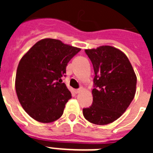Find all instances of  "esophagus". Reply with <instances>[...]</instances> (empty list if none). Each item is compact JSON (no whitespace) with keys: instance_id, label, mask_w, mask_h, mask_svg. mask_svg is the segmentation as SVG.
Wrapping results in <instances>:
<instances>
[{"instance_id":"34e87169","label":"esophagus","mask_w":153,"mask_h":153,"mask_svg":"<svg viewBox=\"0 0 153 153\" xmlns=\"http://www.w3.org/2000/svg\"><path fill=\"white\" fill-rule=\"evenodd\" d=\"M81 90H82V88H79V89H77V90H75V93H76V94H77V93H79V92L81 91Z\"/></svg>"}]
</instances>
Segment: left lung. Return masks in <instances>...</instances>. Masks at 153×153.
<instances>
[{"mask_svg":"<svg viewBox=\"0 0 153 153\" xmlns=\"http://www.w3.org/2000/svg\"><path fill=\"white\" fill-rule=\"evenodd\" d=\"M93 63L95 76L93 104L83 109L91 123L106 125L120 118L136 94V76L124 53L111 46L85 50Z\"/></svg>","mask_w":153,"mask_h":153,"instance_id":"obj_1","label":"left lung"}]
</instances>
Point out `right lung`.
I'll use <instances>...</instances> for the list:
<instances>
[{"mask_svg":"<svg viewBox=\"0 0 153 153\" xmlns=\"http://www.w3.org/2000/svg\"><path fill=\"white\" fill-rule=\"evenodd\" d=\"M79 48L59 40L46 38L24 55L17 67L15 89L19 102L30 117L44 123L53 122L63 113L71 93L64 83L67 63Z\"/></svg>","mask_w":153,"mask_h":153,"instance_id":"right-lung-1","label":"right lung"}]
</instances>
